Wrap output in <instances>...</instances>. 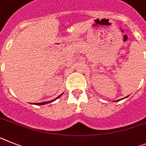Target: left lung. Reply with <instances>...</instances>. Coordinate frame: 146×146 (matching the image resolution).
<instances>
[{
  "label": "left lung",
  "instance_id": "obj_1",
  "mask_svg": "<svg viewBox=\"0 0 146 146\" xmlns=\"http://www.w3.org/2000/svg\"><path fill=\"white\" fill-rule=\"evenodd\" d=\"M127 97H129V96H127ZM127 97H125V98H127ZM125 98H124V99H125ZM123 99H120V100H117V101H119V100H123Z\"/></svg>",
  "mask_w": 146,
  "mask_h": 146
}]
</instances>
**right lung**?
Here are the masks:
<instances>
[{"label":"right lung","instance_id":"add662e5","mask_svg":"<svg viewBox=\"0 0 146 146\" xmlns=\"http://www.w3.org/2000/svg\"><path fill=\"white\" fill-rule=\"evenodd\" d=\"M63 93H62V94H60V95H59L58 97V98H56V99H54V100H50V101H47V102H43V103H33V104H35V105H45V104H48V103H52V102H53V101H54V100H56L58 99V98H59L60 97L61 95H62V94H63Z\"/></svg>","mask_w":146,"mask_h":146}]
</instances>
